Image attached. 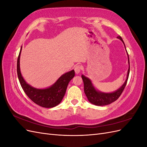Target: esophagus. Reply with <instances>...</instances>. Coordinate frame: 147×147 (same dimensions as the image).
Segmentation results:
<instances>
[{
  "instance_id": "1",
  "label": "esophagus",
  "mask_w": 147,
  "mask_h": 147,
  "mask_svg": "<svg viewBox=\"0 0 147 147\" xmlns=\"http://www.w3.org/2000/svg\"><path fill=\"white\" fill-rule=\"evenodd\" d=\"M82 69V67L81 65H77V66H75V68H74L75 72L77 74H79L80 72V71H81Z\"/></svg>"
}]
</instances>
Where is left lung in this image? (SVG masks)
Segmentation results:
<instances>
[{"instance_id": "obj_1", "label": "left lung", "mask_w": 147, "mask_h": 147, "mask_svg": "<svg viewBox=\"0 0 147 147\" xmlns=\"http://www.w3.org/2000/svg\"><path fill=\"white\" fill-rule=\"evenodd\" d=\"M118 39L121 40L122 42L123 43L124 47H125V44H124L122 38L118 36L117 37ZM126 53L127 55V58H128V64H129V68L127 70V77L125 82L123 83V85L120 87L117 90L115 91L112 92H101L99 90H97L93 85V84L91 82V80L84 76V75H82V78L83 79V83H84V91L85 93V95L87 97V98L89 102H91V104L97 105V106H104L110 104L112 102H115L117 100L120 95L123 92L124 88H125L126 83L128 80L129 75V71H130V64H129V58L128 53L126 50Z\"/></svg>"}]
</instances>
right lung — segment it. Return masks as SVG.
Returning a JSON list of instances; mask_svg holds the SVG:
<instances>
[{"label": "right lung", "instance_id": "1", "mask_svg": "<svg viewBox=\"0 0 147 147\" xmlns=\"http://www.w3.org/2000/svg\"><path fill=\"white\" fill-rule=\"evenodd\" d=\"M22 47L17 61V74L21 86L30 100L34 103L45 108H52L61 103L65 94L69 82L75 76V71L72 70L62 75L51 86L39 89L32 86L26 82L20 70V56Z\"/></svg>", "mask_w": 147, "mask_h": 147}]
</instances>
